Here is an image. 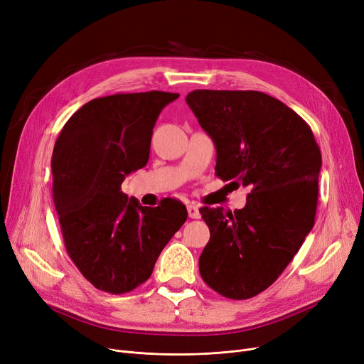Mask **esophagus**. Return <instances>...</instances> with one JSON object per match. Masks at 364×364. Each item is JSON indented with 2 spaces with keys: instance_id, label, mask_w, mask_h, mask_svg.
Listing matches in <instances>:
<instances>
[{
  "instance_id": "34e87169",
  "label": "esophagus",
  "mask_w": 364,
  "mask_h": 364,
  "mask_svg": "<svg viewBox=\"0 0 364 364\" xmlns=\"http://www.w3.org/2000/svg\"><path fill=\"white\" fill-rule=\"evenodd\" d=\"M187 213H188V217L193 218V220H198L200 218V213H199V208L196 205H188L187 206Z\"/></svg>"
}]
</instances>
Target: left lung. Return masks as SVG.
<instances>
[{
    "instance_id": "8db88e82",
    "label": "left lung",
    "mask_w": 364,
    "mask_h": 364,
    "mask_svg": "<svg viewBox=\"0 0 364 364\" xmlns=\"http://www.w3.org/2000/svg\"><path fill=\"white\" fill-rule=\"evenodd\" d=\"M186 102L214 140L215 176L251 188L233 214L199 209L211 232L200 276L225 298H252L277 280L314 225L320 147L310 125L265 92L195 90Z\"/></svg>"
}]
</instances>
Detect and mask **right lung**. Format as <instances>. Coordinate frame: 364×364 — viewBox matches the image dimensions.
Returning <instances> with one entry per match:
<instances>
[{
	"instance_id": "right-lung-1",
	"label": "right lung",
	"mask_w": 364,
	"mask_h": 364,
	"mask_svg": "<svg viewBox=\"0 0 364 364\" xmlns=\"http://www.w3.org/2000/svg\"><path fill=\"white\" fill-rule=\"evenodd\" d=\"M180 94H113L76 110L55 140L53 199L66 251L100 291L121 295L144 283L187 220L186 206L166 198L141 206L121 184L149 161L153 127Z\"/></svg>"
}]
</instances>
